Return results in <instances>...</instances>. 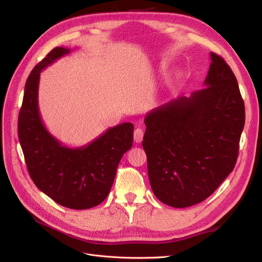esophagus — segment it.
<instances>
[{
  "mask_svg": "<svg viewBox=\"0 0 262 262\" xmlns=\"http://www.w3.org/2000/svg\"><path fill=\"white\" fill-rule=\"evenodd\" d=\"M143 136H144V131L138 128L134 130V141L137 142V143H141L142 140H143Z\"/></svg>",
  "mask_w": 262,
  "mask_h": 262,
  "instance_id": "esophagus-1",
  "label": "esophagus"
}]
</instances>
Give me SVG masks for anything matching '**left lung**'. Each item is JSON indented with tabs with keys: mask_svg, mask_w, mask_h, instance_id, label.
Masks as SVG:
<instances>
[{
	"mask_svg": "<svg viewBox=\"0 0 262 262\" xmlns=\"http://www.w3.org/2000/svg\"><path fill=\"white\" fill-rule=\"evenodd\" d=\"M204 89L146 115L142 145L158 200L187 208L210 196L235 167L245 125L238 83L223 58L210 53Z\"/></svg>",
	"mask_w": 262,
	"mask_h": 262,
	"instance_id": "obj_1",
	"label": "left lung"
}]
</instances>
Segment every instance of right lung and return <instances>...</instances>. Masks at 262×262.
<instances>
[{
  "mask_svg": "<svg viewBox=\"0 0 262 262\" xmlns=\"http://www.w3.org/2000/svg\"><path fill=\"white\" fill-rule=\"evenodd\" d=\"M57 47L29 74L18 116V139L27 169L37 188L62 207H96L109 194L117 167L133 143V124L124 122L81 147H68L46 129L38 108L40 72L70 53Z\"/></svg>",
  "mask_w": 262,
  "mask_h": 262,
  "instance_id": "obj_1",
  "label": "right lung"
}]
</instances>
